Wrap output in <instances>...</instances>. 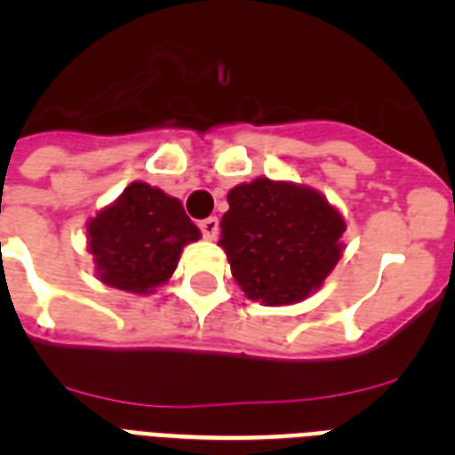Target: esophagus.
<instances>
[{
  "label": "esophagus",
  "mask_w": 455,
  "mask_h": 455,
  "mask_svg": "<svg viewBox=\"0 0 455 455\" xmlns=\"http://www.w3.org/2000/svg\"><path fill=\"white\" fill-rule=\"evenodd\" d=\"M198 225L207 239H216V235H219V219H216V216H209V219L200 220Z\"/></svg>",
  "instance_id": "esophagus-1"
}]
</instances>
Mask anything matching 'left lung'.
I'll use <instances>...</instances> for the list:
<instances>
[{"label":"left lung","mask_w":455,"mask_h":455,"mask_svg":"<svg viewBox=\"0 0 455 455\" xmlns=\"http://www.w3.org/2000/svg\"><path fill=\"white\" fill-rule=\"evenodd\" d=\"M228 203L219 243L251 300L299 303L339 262L347 223L315 188L259 178L232 188Z\"/></svg>","instance_id":"left-lung-1"}]
</instances>
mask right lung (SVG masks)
<instances>
[{"label": "right lung", "instance_id": "right-lung-1", "mask_svg": "<svg viewBox=\"0 0 455 455\" xmlns=\"http://www.w3.org/2000/svg\"><path fill=\"white\" fill-rule=\"evenodd\" d=\"M200 239L178 198L134 182L88 223V251L100 280L132 293H152L172 275L180 252Z\"/></svg>", "mask_w": 455, "mask_h": 455}]
</instances>
